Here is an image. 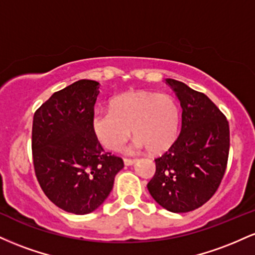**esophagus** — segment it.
<instances>
[{"label": "esophagus", "mask_w": 255, "mask_h": 255, "mask_svg": "<svg viewBox=\"0 0 255 255\" xmlns=\"http://www.w3.org/2000/svg\"><path fill=\"white\" fill-rule=\"evenodd\" d=\"M126 165H133L136 162V159H130V158H125L124 159Z\"/></svg>", "instance_id": "esophagus-1"}]
</instances>
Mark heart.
Returning <instances> with one entry per match:
<instances>
[{
  "instance_id": "1",
  "label": "heart",
  "mask_w": 255,
  "mask_h": 255,
  "mask_svg": "<svg viewBox=\"0 0 255 255\" xmlns=\"http://www.w3.org/2000/svg\"><path fill=\"white\" fill-rule=\"evenodd\" d=\"M180 124V107L174 97L154 92H131L114 99L111 109L98 110L93 129L109 150H120L133 129L134 148L164 151L174 142Z\"/></svg>"
}]
</instances>
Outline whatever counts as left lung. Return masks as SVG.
Instances as JSON below:
<instances>
[{
	"instance_id": "1",
	"label": "left lung",
	"mask_w": 255,
	"mask_h": 255,
	"mask_svg": "<svg viewBox=\"0 0 255 255\" xmlns=\"http://www.w3.org/2000/svg\"><path fill=\"white\" fill-rule=\"evenodd\" d=\"M172 87L182 108L181 133L160 157L147 189L165 210L189 212L213 197L223 180L230 147L229 122L204 93L174 79Z\"/></svg>"
}]
</instances>
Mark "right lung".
I'll return each mask as SVG.
<instances>
[{
  "label": "right lung",
  "instance_id": "add662e5",
  "mask_svg": "<svg viewBox=\"0 0 255 255\" xmlns=\"http://www.w3.org/2000/svg\"><path fill=\"white\" fill-rule=\"evenodd\" d=\"M99 83L79 80L36 110L32 157L36 177L51 203L67 212L95 211L110 194L124 160L104 152L93 129Z\"/></svg>",
  "mask_w": 255,
  "mask_h": 255
}]
</instances>
